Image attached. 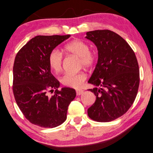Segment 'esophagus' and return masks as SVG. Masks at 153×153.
<instances>
[{
	"mask_svg": "<svg viewBox=\"0 0 153 153\" xmlns=\"http://www.w3.org/2000/svg\"><path fill=\"white\" fill-rule=\"evenodd\" d=\"M83 91H82V90H81V89H80V90H77V91H76V95H80L82 93H83Z\"/></svg>",
	"mask_w": 153,
	"mask_h": 153,
	"instance_id": "1",
	"label": "esophagus"
}]
</instances>
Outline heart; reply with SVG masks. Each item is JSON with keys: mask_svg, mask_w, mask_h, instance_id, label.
<instances>
[{"mask_svg": "<svg viewBox=\"0 0 153 153\" xmlns=\"http://www.w3.org/2000/svg\"><path fill=\"white\" fill-rule=\"evenodd\" d=\"M67 53L78 57L80 63L85 68H91L97 60V54L90 51L89 45L80 40H74L69 42L64 46ZM62 54L58 49H53L48 55V63L50 67L56 73L61 71L62 65ZM86 80V74L84 72L76 73H65L60 78V82L68 87L79 88Z\"/></svg>", "mask_w": 153, "mask_h": 153, "instance_id": "heart-1", "label": "heart"}]
</instances>
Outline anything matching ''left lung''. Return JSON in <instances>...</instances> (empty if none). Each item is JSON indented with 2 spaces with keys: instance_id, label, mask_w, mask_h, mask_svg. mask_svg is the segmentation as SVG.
<instances>
[{
  "instance_id": "obj_1",
  "label": "left lung",
  "mask_w": 153,
  "mask_h": 153,
  "mask_svg": "<svg viewBox=\"0 0 153 153\" xmlns=\"http://www.w3.org/2000/svg\"><path fill=\"white\" fill-rule=\"evenodd\" d=\"M95 43L98 60L89 83L96 100L88 109L90 118L110 122L129 110L137 96L140 84L139 65L133 50L120 36L110 30L86 33Z\"/></svg>"
}]
</instances>
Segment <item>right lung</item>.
<instances>
[{
	"label": "right lung",
	"instance_id": "obj_1",
	"mask_svg": "<svg viewBox=\"0 0 153 153\" xmlns=\"http://www.w3.org/2000/svg\"><path fill=\"white\" fill-rule=\"evenodd\" d=\"M71 37L37 36L18 51L13 64V92L20 110L29 122L53 128L65 122L68 108L76 93L71 88H58L60 82L52 75L48 55ZM55 89L51 97L48 92Z\"/></svg>",
	"mask_w": 153,
	"mask_h": 153
}]
</instances>
